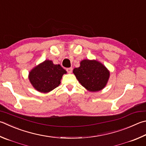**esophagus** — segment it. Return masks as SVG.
I'll list each match as a JSON object with an SVG mask.
<instances>
[{
  "label": "esophagus",
  "mask_w": 146,
  "mask_h": 146,
  "mask_svg": "<svg viewBox=\"0 0 146 146\" xmlns=\"http://www.w3.org/2000/svg\"><path fill=\"white\" fill-rule=\"evenodd\" d=\"M67 71L68 73H72V71H73V68H67Z\"/></svg>",
  "instance_id": "34e87169"
}]
</instances>
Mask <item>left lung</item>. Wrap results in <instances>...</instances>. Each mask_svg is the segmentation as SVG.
<instances>
[{
  "instance_id": "1",
  "label": "left lung",
  "mask_w": 146,
  "mask_h": 146,
  "mask_svg": "<svg viewBox=\"0 0 146 146\" xmlns=\"http://www.w3.org/2000/svg\"><path fill=\"white\" fill-rule=\"evenodd\" d=\"M73 73L81 85L87 91L97 92L107 86L110 71L97 60H82L78 68H74Z\"/></svg>"
}]
</instances>
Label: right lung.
I'll return each mask as SVG.
<instances>
[{"label": "right lung", "mask_w": 146, "mask_h": 146, "mask_svg": "<svg viewBox=\"0 0 146 146\" xmlns=\"http://www.w3.org/2000/svg\"><path fill=\"white\" fill-rule=\"evenodd\" d=\"M66 73L60 64L45 60L32 69L29 73V80L36 91L47 93L59 86L63 75Z\"/></svg>", "instance_id": "obj_1"}]
</instances>
